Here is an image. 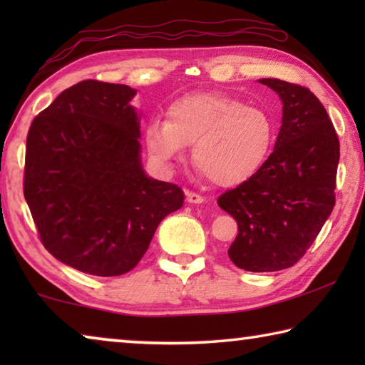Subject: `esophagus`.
Instances as JSON below:
<instances>
[{
  "label": "esophagus",
  "instance_id": "1",
  "mask_svg": "<svg viewBox=\"0 0 365 365\" xmlns=\"http://www.w3.org/2000/svg\"><path fill=\"white\" fill-rule=\"evenodd\" d=\"M187 201L190 205H202V202H205V197L197 193H193V191H187Z\"/></svg>",
  "mask_w": 365,
  "mask_h": 365
}]
</instances>
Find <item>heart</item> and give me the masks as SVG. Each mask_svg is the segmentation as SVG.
<instances>
[{"label":"heart","instance_id":"heart-1","mask_svg":"<svg viewBox=\"0 0 365 365\" xmlns=\"http://www.w3.org/2000/svg\"><path fill=\"white\" fill-rule=\"evenodd\" d=\"M274 138L267 110L220 91L172 101L168 120H150L145 133L148 150L160 163L180 158L185 146L193 145V168L222 188L248 182L262 168Z\"/></svg>","mask_w":365,"mask_h":365}]
</instances>
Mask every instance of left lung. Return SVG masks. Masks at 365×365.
Masks as SVG:
<instances>
[{"instance_id":"1","label":"left lung","mask_w":365,"mask_h":365,"mask_svg":"<svg viewBox=\"0 0 365 365\" xmlns=\"http://www.w3.org/2000/svg\"><path fill=\"white\" fill-rule=\"evenodd\" d=\"M283 104L274 153L248 182L217 202L238 224L228 257L248 272L294 265L335 206L339 141L319 98L304 86L261 78Z\"/></svg>"}]
</instances>
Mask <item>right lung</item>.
Instances as JSON below:
<instances>
[{
  "label": "right lung",
  "mask_w": 365,
  "mask_h": 365,
  "mask_svg": "<svg viewBox=\"0 0 365 365\" xmlns=\"http://www.w3.org/2000/svg\"><path fill=\"white\" fill-rule=\"evenodd\" d=\"M135 95L83 80L41 110L27 135L24 196L41 243L83 274H127L160 220L183 206L180 187L143 169Z\"/></svg>",
  "instance_id": "right-lung-1"
}]
</instances>
